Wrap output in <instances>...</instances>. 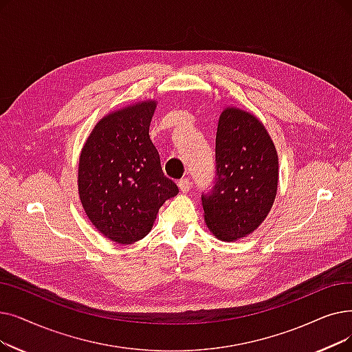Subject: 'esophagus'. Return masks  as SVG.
Returning <instances> with one entry per match:
<instances>
[{"instance_id": "esophagus-1", "label": "esophagus", "mask_w": 352, "mask_h": 352, "mask_svg": "<svg viewBox=\"0 0 352 352\" xmlns=\"http://www.w3.org/2000/svg\"><path fill=\"white\" fill-rule=\"evenodd\" d=\"M178 187H179L181 192H188L191 190V181H190V178H181L178 181Z\"/></svg>"}]
</instances>
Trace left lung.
<instances>
[{
    "mask_svg": "<svg viewBox=\"0 0 352 352\" xmlns=\"http://www.w3.org/2000/svg\"><path fill=\"white\" fill-rule=\"evenodd\" d=\"M278 179V152L262 122L226 108L216 135V181L201 195L210 232L223 241L254 232L273 206Z\"/></svg>",
    "mask_w": 352,
    "mask_h": 352,
    "instance_id": "left-lung-1",
    "label": "left lung"
}]
</instances>
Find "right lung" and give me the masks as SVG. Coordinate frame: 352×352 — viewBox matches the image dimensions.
<instances>
[{
	"label": "right lung",
	"instance_id": "obj_1",
	"mask_svg": "<svg viewBox=\"0 0 352 352\" xmlns=\"http://www.w3.org/2000/svg\"><path fill=\"white\" fill-rule=\"evenodd\" d=\"M155 108V100H144L106 115L80 154L78 182L86 216L119 244L144 239L160 207L178 194L149 138Z\"/></svg>",
	"mask_w": 352,
	"mask_h": 352
}]
</instances>
